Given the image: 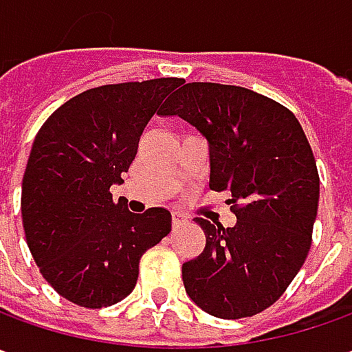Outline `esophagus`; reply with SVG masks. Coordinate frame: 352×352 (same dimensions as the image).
I'll list each match as a JSON object with an SVG mask.
<instances>
[{
	"instance_id": "obj_1",
	"label": "esophagus",
	"mask_w": 352,
	"mask_h": 352,
	"mask_svg": "<svg viewBox=\"0 0 352 352\" xmlns=\"http://www.w3.org/2000/svg\"><path fill=\"white\" fill-rule=\"evenodd\" d=\"M183 222H185V218H183L181 214H179V212L171 214V224H173V228H177V226H181V224H183Z\"/></svg>"
}]
</instances>
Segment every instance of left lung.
Listing matches in <instances>:
<instances>
[{
  "instance_id": "8db88e82",
  "label": "left lung",
  "mask_w": 352,
  "mask_h": 352,
  "mask_svg": "<svg viewBox=\"0 0 352 352\" xmlns=\"http://www.w3.org/2000/svg\"><path fill=\"white\" fill-rule=\"evenodd\" d=\"M160 115H177L208 142L212 190H230L232 228L197 218L206 245L183 263L188 298L239 320L283 296L308 257L320 175L309 142L286 107L222 83H181Z\"/></svg>"
}]
</instances>
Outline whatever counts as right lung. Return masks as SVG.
<instances>
[{
	"label": "right lung",
	"instance_id": "add662e5",
	"mask_svg": "<svg viewBox=\"0 0 352 352\" xmlns=\"http://www.w3.org/2000/svg\"><path fill=\"white\" fill-rule=\"evenodd\" d=\"M177 78L101 85L48 116L23 175L21 214L32 259L60 296L81 308L126 298L142 255L171 232V214H132L113 200L146 124Z\"/></svg>",
	"mask_w": 352,
	"mask_h": 352
}]
</instances>
